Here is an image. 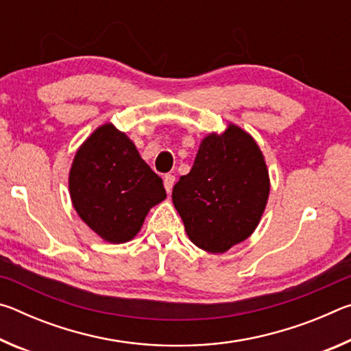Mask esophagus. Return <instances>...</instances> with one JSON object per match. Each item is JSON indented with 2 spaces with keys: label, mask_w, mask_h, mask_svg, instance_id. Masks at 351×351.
I'll return each mask as SVG.
<instances>
[{
  "label": "esophagus",
  "mask_w": 351,
  "mask_h": 351,
  "mask_svg": "<svg viewBox=\"0 0 351 351\" xmlns=\"http://www.w3.org/2000/svg\"><path fill=\"white\" fill-rule=\"evenodd\" d=\"M173 184H175V175L167 173L164 176V187L167 190V193L171 192V189H173Z\"/></svg>",
  "instance_id": "1"
}]
</instances>
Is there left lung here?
<instances>
[{"label":"left lung","mask_w":351,"mask_h":351,"mask_svg":"<svg viewBox=\"0 0 351 351\" xmlns=\"http://www.w3.org/2000/svg\"><path fill=\"white\" fill-rule=\"evenodd\" d=\"M269 195L263 154L246 132L229 125L203 139L190 173L171 199L189 239L207 252H226L254 232Z\"/></svg>","instance_id":"left-lung-1"}]
</instances>
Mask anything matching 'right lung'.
I'll use <instances>...</instances> for the list:
<instances>
[{
	"label": "right lung",
	"instance_id": "obj_1",
	"mask_svg": "<svg viewBox=\"0 0 351 351\" xmlns=\"http://www.w3.org/2000/svg\"><path fill=\"white\" fill-rule=\"evenodd\" d=\"M69 192L79 217L110 243L132 240L148 210L167 197L161 178L111 123L97 128L79 148Z\"/></svg>",
	"mask_w": 351,
	"mask_h": 351
}]
</instances>
